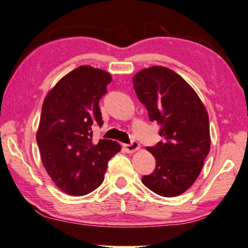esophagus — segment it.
Wrapping results in <instances>:
<instances>
[{
    "mask_svg": "<svg viewBox=\"0 0 248 248\" xmlns=\"http://www.w3.org/2000/svg\"><path fill=\"white\" fill-rule=\"evenodd\" d=\"M124 148H125V150L127 151L128 153H134V152H136L137 150H139V148H140V144L137 142V141H132L130 143H128V144H124Z\"/></svg>",
    "mask_w": 248,
    "mask_h": 248,
    "instance_id": "1",
    "label": "esophagus"
}]
</instances>
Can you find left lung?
Listing matches in <instances>:
<instances>
[{
  "instance_id": "1",
  "label": "left lung",
  "mask_w": 248,
  "mask_h": 248,
  "mask_svg": "<svg viewBox=\"0 0 248 248\" xmlns=\"http://www.w3.org/2000/svg\"><path fill=\"white\" fill-rule=\"evenodd\" d=\"M133 84L151 122L162 126L161 141L147 148L156 167L142 177V184L161 197H178L198 179L211 150L206 108L193 88L165 67L140 70Z\"/></svg>"
}]
</instances>
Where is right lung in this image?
Returning <instances> with one entry per match:
<instances>
[{
    "label": "right lung",
    "mask_w": 248,
    "mask_h": 248,
    "mask_svg": "<svg viewBox=\"0 0 248 248\" xmlns=\"http://www.w3.org/2000/svg\"><path fill=\"white\" fill-rule=\"evenodd\" d=\"M111 81L104 70L80 66L45 96L36 141L44 168L64 193L81 197L97 189L109 160L121 151L113 140L93 141V124L102 125L99 100Z\"/></svg>",
    "instance_id": "right-lung-1"
}]
</instances>
